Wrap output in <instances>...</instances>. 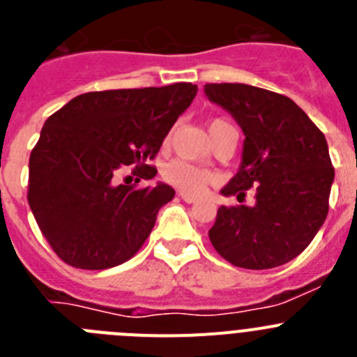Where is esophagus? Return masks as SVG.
Listing matches in <instances>:
<instances>
[{"label":"esophagus","mask_w":357,"mask_h":357,"mask_svg":"<svg viewBox=\"0 0 357 357\" xmlns=\"http://www.w3.org/2000/svg\"><path fill=\"white\" fill-rule=\"evenodd\" d=\"M181 198L185 202V204H195V202H198V198L195 197V195L184 193V191H182V193H181Z\"/></svg>","instance_id":"1"}]
</instances>
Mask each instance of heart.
<instances>
[{
  "label": "heart",
  "mask_w": 357,
  "mask_h": 357,
  "mask_svg": "<svg viewBox=\"0 0 357 357\" xmlns=\"http://www.w3.org/2000/svg\"><path fill=\"white\" fill-rule=\"evenodd\" d=\"M218 121H222V119L209 121V130ZM162 176L164 181L182 191H188V193H200L213 181V173L209 169L198 168V166L184 162V160H172L166 164L162 169Z\"/></svg>",
  "instance_id": "1"
}]
</instances>
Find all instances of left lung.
<instances>
[{
    "mask_svg": "<svg viewBox=\"0 0 357 357\" xmlns=\"http://www.w3.org/2000/svg\"><path fill=\"white\" fill-rule=\"evenodd\" d=\"M206 96L243 134L239 169L222 189L239 206L218 209L209 239L223 259L268 270L307 248L329 213L334 168L326 135L293 100L247 84H206ZM254 188L256 204L243 206Z\"/></svg>",
    "mask_w": 357,
    "mask_h": 357,
    "instance_id": "1",
    "label": "left lung"
}]
</instances>
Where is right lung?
<instances>
[{
    "instance_id": "right-lung-1",
    "label": "right lung",
    "mask_w": 357,
    "mask_h": 357,
    "mask_svg": "<svg viewBox=\"0 0 357 357\" xmlns=\"http://www.w3.org/2000/svg\"><path fill=\"white\" fill-rule=\"evenodd\" d=\"M197 91L181 82L85 93L46 119L30 155L28 204L64 263L107 270L143 247L175 189L162 182L135 189L116 176L125 166H135L137 182L157 175L146 162Z\"/></svg>"
}]
</instances>
